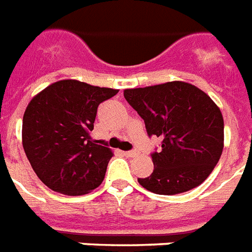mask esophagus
Listing matches in <instances>:
<instances>
[{
	"label": "esophagus",
	"instance_id": "esophagus-1",
	"mask_svg": "<svg viewBox=\"0 0 252 252\" xmlns=\"http://www.w3.org/2000/svg\"><path fill=\"white\" fill-rule=\"evenodd\" d=\"M124 155H126V158H135L136 155H137V151H136V150L126 151V152H124Z\"/></svg>",
	"mask_w": 252,
	"mask_h": 252
}]
</instances>
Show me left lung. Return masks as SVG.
Masks as SVG:
<instances>
[{
    "label": "left lung",
    "instance_id": "obj_1",
    "mask_svg": "<svg viewBox=\"0 0 252 252\" xmlns=\"http://www.w3.org/2000/svg\"><path fill=\"white\" fill-rule=\"evenodd\" d=\"M124 97L161 140L151 155L154 172L137 182L158 195H176L202 184L215 168L224 141L220 109L195 85L171 81L126 89Z\"/></svg>",
    "mask_w": 252,
    "mask_h": 252
}]
</instances>
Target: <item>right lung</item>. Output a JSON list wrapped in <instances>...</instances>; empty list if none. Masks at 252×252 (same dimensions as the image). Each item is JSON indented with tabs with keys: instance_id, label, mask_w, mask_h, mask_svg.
Segmentation results:
<instances>
[{
	"instance_id": "1",
	"label": "right lung",
	"mask_w": 252,
	"mask_h": 252,
	"mask_svg": "<svg viewBox=\"0 0 252 252\" xmlns=\"http://www.w3.org/2000/svg\"><path fill=\"white\" fill-rule=\"evenodd\" d=\"M117 92L61 80L32 98L22 119V145L46 187L77 196L102 183L113 154L96 144L91 131L98 105Z\"/></svg>"
}]
</instances>
